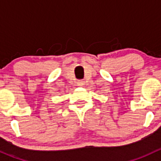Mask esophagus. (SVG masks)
I'll list each match as a JSON object with an SVG mask.
<instances>
[{
    "label": "esophagus",
    "instance_id": "1",
    "mask_svg": "<svg viewBox=\"0 0 161 161\" xmlns=\"http://www.w3.org/2000/svg\"><path fill=\"white\" fill-rule=\"evenodd\" d=\"M83 84H84L83 80H78V82H77L78 86H83Z\"/></svg>",
    "mask_w": 161,
    "mask_h": 161
}]
</instances>
